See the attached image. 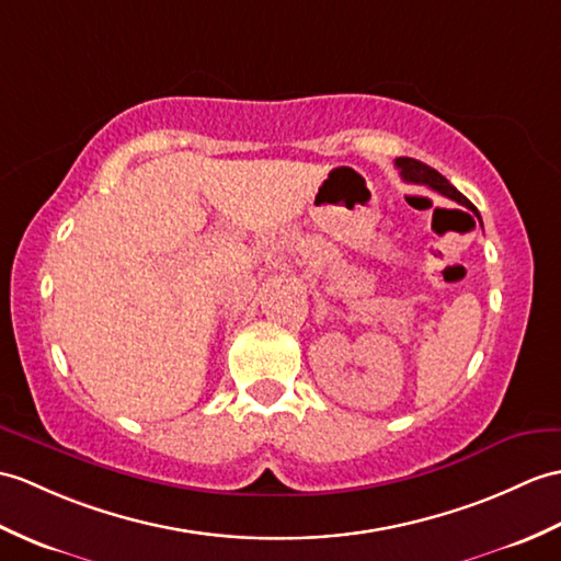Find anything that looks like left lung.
Listing matches in <instances>:
<instances>
[{
    "label": "left lung",
    "mask_w": 561,
    "mask_h": 561,
    "mask_svg": "<svg viewBox=\"0 0 561 561\" xmlns=\"http://www.w3.org/2000/svg\"><path fill=\"white\" fill-rule=\"evenodd\" d=\"M394 164L399 167L401 179L407 181V184H419V186L433 188V191L445 195V198H451V201H457L459 205L471 207V210L476 213V207H473L471 203H468L466 195H461L457 188H454L445 176H442L439 172H435L433 167H427V164H423V162H419V160H411V158H397ZM476 215H478V213H476ZM478 219H480V215H478Z\"/></svg>",
    "instance_id": "1"
}]
</instances>
